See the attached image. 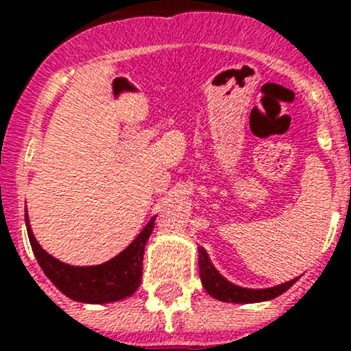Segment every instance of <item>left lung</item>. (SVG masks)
<instances>
[{
  "instance_id": "obj_1",
  "label": "left lung",
  "mask_w": 351,
  "mask_h": 351,
  "mask_svg": "<svg viewBox=\"0 0 351 351\" xmlns=\"http://www.w3.org/2000/svg\"><path fill=\"white\" fill-rule=\"evenodd\" d=\"M199 274H201V282L206 293L213 295L214 299L226 302H261L271 301L274 297H278L289 287L293 286L295 280H289L286 284H280L276 287H267V289H246V287H239L231 284L221 276L220 272L214 269V265L208 259L205 248H199Z\"/></svg>"
}]
</instances>
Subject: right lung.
<instances>
[{"instance_id":"right-lung-1","label":"right lung","mask_w":351,"mask_h":351,"mask_svg":"<svg viewBox=\"0 0 351 351\" xmlns=\"http://www.w3.org/2000/svg\"><path fill=\"white\" fill-rule=\"evenodd\" d=\"M26 226L37 263L41 265L50 282L73 301L92 302V304L120 301L135 293L141 286L143 256H145L146 241L154 229V218L122 254H118L107 263L95 265V267H71L58 261L43 250L35 241L27 218Z\"/></svg>"}]
</instances>
